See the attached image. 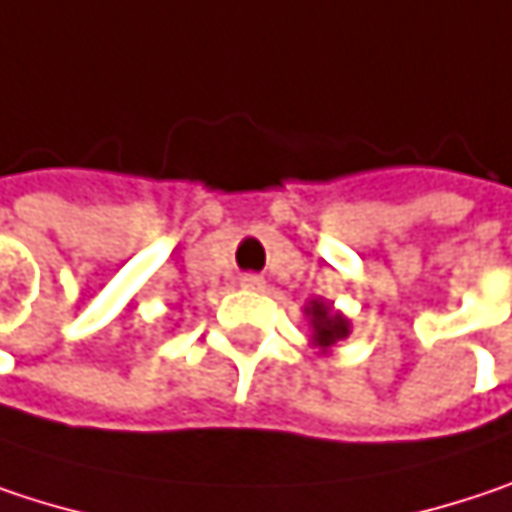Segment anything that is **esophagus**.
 Here are the masks:
<instances>
[{
    "label": "esophagus",
    "mask_w": 512,
    "mask_h": 512,
    "mask_svg": "<svg viewBox=\"0 0 512 512\" xmlns=\"http://www.w3.org/2000/svg\"><path fill=\"white\" fill-rule=\"evenodd\" d=\"M240 287L243 290H263L266 287V281L255 275V272H246V275H240Z\"/></svg>",
    "instance_id": "obj_1"
}]
</instances>
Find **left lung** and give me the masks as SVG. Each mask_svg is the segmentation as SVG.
I'll list each match as a JSON object with an SVG mask.
<instances>
[{"instance_id": "obj_1", "label": "left lung", "mask_w": 512, "mask_h": 512, "mask_svg": "<svg viewBox=\"0 0 512 512\" xmlns=\"http://www.w3.org/2000/svg\"><path fill=\"white\" fill-rule=\"evenodd\" d=\"M304 316L310 319V328H313V337H310L313 346H319L322 351H328L349 337V319L343 313H334L331 304L310 302L304 307Z\"/></svg>"}]
</instances>
